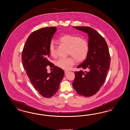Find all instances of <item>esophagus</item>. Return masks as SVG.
<instances>
[{"label":"esophagus","mask_w":130,"mask_h":130,"mask_svg":"<svg viewBox=\"0 0 130 130\" xmlns=\"http://www.w3.org/2000/svg\"><path fill=\"white\" fill-rule=\"evenodd\" d=\"M68 72H69V71H65V75H66V74H67Z\"/></svg>","instance_id":"1"}]
</instances>
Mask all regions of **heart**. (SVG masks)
Wrapping results in <instances>:
<instances>
[{
  "instance_id": "1",
  "label": "heart",
  "mask_w": 130,
  "mask_h": 130,
  "mask_svg": "<svg viewBox=\"0 0 130 130\" xmlns=\"http://www.w3.org/2000/svg\"><path fill=\"white\" fill-rule=\"evenodd\" d=\"M59 42L67 46V53L73 56L58 58L56 61V65L65 70L70 69L75 63V59L78 62L85 60L89 52V45L88 41L79 36L66 34L60 36ZM49 51L52 57L56 55L54 43L51 41L49 45Z\"/></svg>"
}]
</instances>
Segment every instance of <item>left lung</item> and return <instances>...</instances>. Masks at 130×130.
I'll use <instances>...</instances> for the list:
<instances>
[{"label": "left lung", "mask_w": 130, "mask_h": 130, "mask_svg": "<svg viewBox=\"0 0 130 130\" xmlns=\"http://www.w3.org/2000/svg\"><path fill=\"white\" fill-rule=\"evenodd\" d=\"M86 32L89 52L85 60L77 66L84 70L75 72L72 86L78 94L91 96L95 94L106 80L110 64V57L106 41L94 29L88 26L73 27Z\"/></svg>", "instance_id": "8db88e82"}]
</instances>
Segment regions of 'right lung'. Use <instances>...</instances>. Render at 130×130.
I'll list each match as a JSON object with an SVG mask.
<instances>
[{"label": "right lung", "mask_w": 130, "mask_h": 130, "mask_svg": "<svg viewBox=\"0 0 130 130\" xmlns=\"http://www.w3.org/2000/svg\"><path fill=\"white\" fill-rule=\"evenodd\" d=\"M56 27L42 28L33 31L28 37L22 52L23 67L36 91L46 98L55 94L64 75L62 69L54 66L48 60L49 45ZM54 68L50 74L46 66Z\"/></svg>", "instance_id": "add662e5"}]
</instances>
